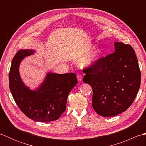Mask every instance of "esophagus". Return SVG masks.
Masks as SVG:
<instances>
[{
    "instance_id": "esophagus-1",
    "label": "esophagus",
    "mask_w": 146,
    "mask_h": 146,
    "mask_svg": "<svg viewBox=\"0 0 146 146\" xmlns=\"http://www.w3.org/2000/svg\"><path fill=\"white\" fill-rule=\"evenodd\" d=\"M77 79H78V81H82L83 79L82 75H80V74H78V75H77Z\"/></svg>"
}]
</instances>
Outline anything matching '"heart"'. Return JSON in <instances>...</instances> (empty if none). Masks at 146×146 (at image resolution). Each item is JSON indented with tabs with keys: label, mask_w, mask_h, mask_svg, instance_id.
Wrapping results in <instances>:
<instances>
[{
	"label": "heart",
	"mask_w": 146,
	"mask_h": 146,
	"mask_svg": "<svg viewBox=\"0 0 146 146\" xmlns=\"http://www.w3.org/2000/svg\"><path fill=\"white\" fill-rule=\"evenodd\" d=\"M93 48H94V46L92 44H90L85 48H83L80 52L78 57L80 58H84L82 61V64L83 66L88 67L93 66L95 63H97L101 58L103 52H102V50L100 48L95 49L94 51H93L91 53H90L88 56H87Z\"/></svg>",
	"instance_id": "heart-1"
}]
</instances>
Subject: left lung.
Returning a JSON list of instances; mask_svg holds the SVG:
<instances>
[{
  "mask_svg": "<svg viewBox=\"0 0 146 146\" xmlns=\"http://www.w3.org/2000/svg\"><path fill=\"white\" fill-rule=\"evenodd\" d=\"M115 51L83 70V82L93 89L92 107L102 117H113L131 106L141 85V71L132 46L115 42Z\"/></svg>",
  "mask_w": 146,
  "mask_h": 146,
  "instance_id": "1",
  "label": "left lung"
}]
</instances>
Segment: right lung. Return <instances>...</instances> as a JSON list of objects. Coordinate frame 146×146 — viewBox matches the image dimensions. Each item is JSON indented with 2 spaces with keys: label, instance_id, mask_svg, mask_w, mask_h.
Returning a JSON list of instances; mask_svg holds the SVG:
<instances>
[{
  "label": "right lung",
  "instance_id": "1",
  "mask_svg": "<svg viewBox=\"0 0 146 146\" xmlns=\"http://www.w3.org/2000/svg\"><path fill=\"white\" fill-rule=\"evenodd\" d=\"M35 52L21 49L15 54L9 71V88L15 103L27 117L37 122H51L58 119L66 110L68 94L78 81L73 73L48 72L39 87L31 90L21 78L19 65Z\"/></svg>",
  "mask_w": 146,
  "mask_h": 146
}]
</instances>
